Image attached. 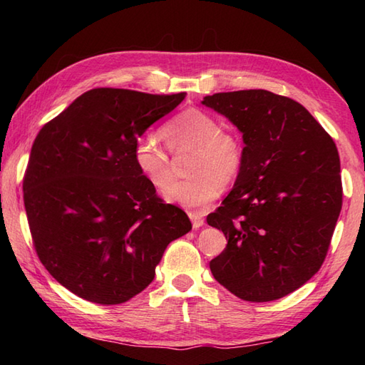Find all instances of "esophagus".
I'll return each instance as SVG.
<instances>
[{"label":"esophagus","instance_id":"34e87169","mask_svg":"<svg viewBox=\"0 0 365 365\" xmlns=\"http://www.w3.org/2000/svg\"><path fill=\"white\" fill-rule=\"evenodd\" d=\"M190 220H191L192 227H195V229H199V227L204 226L202 215L197 213V212H190Z\"/></svg>","mask_w":365,"mask_h":365}]
</instances>
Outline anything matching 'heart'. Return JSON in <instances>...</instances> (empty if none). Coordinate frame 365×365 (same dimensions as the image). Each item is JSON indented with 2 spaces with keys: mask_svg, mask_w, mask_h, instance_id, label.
<instances>
[{
  "mask_svg": "<svg viewBox=\"0 0 365 365\" xmlns=\"http://www.w3.org/2000/svg\"><path fill=\"white\" fill-rule=\"evenodd\" d=\"M160 135L170 152L195 149L190 163L188 180L175 182L163 191L169 204L185 208H202L218 199L222 182L229 183L238 175L243 163V145L232 131L222 130L218 119L200 110H187L170 119ZM133 163L147 182L157 190L173 180L168 153L152 138L138 139Z\"/></svg>",
  "mask_w": 365,
  "mask_h": 365,
  "instance_id": "b5f03b06",
  "label": "heart"
}]
</instances>
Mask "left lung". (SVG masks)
<instances>
[{
    "mask_svg": "<svg viewBox=\"0 0 365 365\" xmlns=\"http://www.w3.org/2000/svg\"><path fill=\"white\" fill-rule=\"evenodd\" d=\"M202 105L243 135L234 188L207 216L227 246L213 277L245 301L279 299L320 269L342 208L337 147L301 103L263 89L220 92Z\"/></svg>",
    "mask_w": 365,
    "mask_h": 365,
    "instance_id": "1",
    "label": "left lung"
}]
</instances>
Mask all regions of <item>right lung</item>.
<instances>
[{"mask_svg": "<svg viewBox=\"0 0 365 365\" xmlns=\"http://www.w3.org/2000/svg\"><path fill=\"white\" fill-rule=\"evenodd\" d=\"M183 98L92 89L38 131L23 180L29 230L43 267L76 297L103 306L133 298L168 245L191 230L133 163L138 138Z\"/></svg>", "mask_w": 365, "mask_h": 365, "instance_id": "add662e5", "label": "right lung"}]
</instances>
